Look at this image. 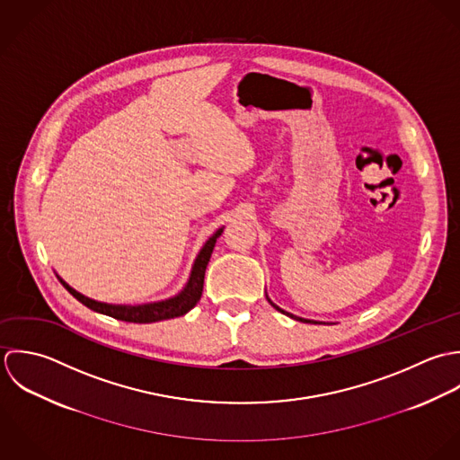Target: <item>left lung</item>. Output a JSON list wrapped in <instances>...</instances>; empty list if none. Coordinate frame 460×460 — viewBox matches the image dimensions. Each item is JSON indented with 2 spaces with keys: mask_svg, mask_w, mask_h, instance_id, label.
Instances as JSON below:
<instances>
[{
  "mask_svg": "<svg viewBox=\"0 0 460 460\" xmlns=\"http://www.w3.org/2000/svg\"><path fill=\"white\" fill-rule=\"evenodd\" d=\"M272 304V302H270ZM274 307H276L277 311H280V313H284V314H288V316H291V318H295V320H300V322H305V323H318V322H311V320H304V318H298V316H293V314H289V313H286V311H282L280 307H277L276 304H272Z\"/></svg>",
  "mask_w": 460,
  "mask_h": 460,
  "instance_id": "8db88e82",
  "label": "left lung"
}]
</instances>
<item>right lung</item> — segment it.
Returning <instances> with one entry per match:
<instances>
[{
	"label": "right lung",
	"instance_id": "1",
	"mask_svg": "<svg viewBox=\"0 0 460 460\" xmlns=\"http://www.w3.org/2000/svg\"><path fill=\"white\" fill-rule=\"evenodd\" d=\"M224 229H218L202 247V251L199 252L193 269H191V276L188 284L184 286L183 291L180 295H176L174 298L164 300V302H155V304H144V305H113V304H102V302H95L93 298L78 293L76 289H73L66 280L60 282L64 284V288L76 298L80 300L84 305H87L89 309L97 311L101 314L122 320V322H131V323H153V322H162V320H169V318H176V316H183L186 314L202 296V286H204V272L208 267V261L211 258L213 247L217 243V238L222 234Z\"/></svg>",
	"mask_w": 460,
	"mask_h": 460
}]
</instances>
